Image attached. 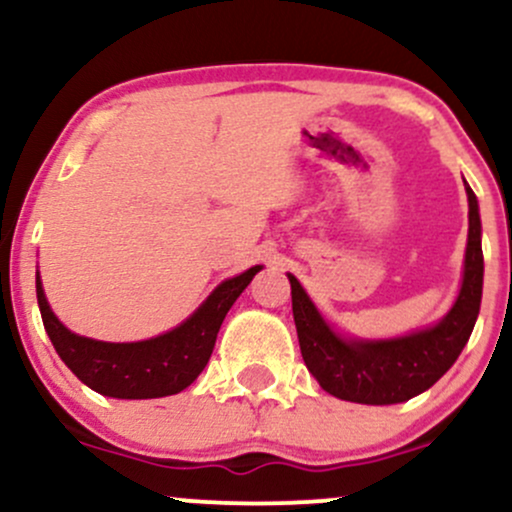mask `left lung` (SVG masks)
<instances>
[{
  "instance_id": "1",
  "label": "left lung",
  "mask_w": 512,
  "mask_h": 512,
  "mask_svg": "<svg viewBox=\"0 0 512 512\" xmlns=\"http://www.w3.org/2000/svg\"><path fill=\"white\" fill-rule=\"evenodd\" d=\"M469 202V233L462 284L452 308L436 325L392 339H358L337 332L310 301L301 281H291L293 320L305 366L330 395L356 404H399L421 395L448 373L462 354L481 308L484 252L479 202L464 182Z\"/></svg>"
}]
</instances>
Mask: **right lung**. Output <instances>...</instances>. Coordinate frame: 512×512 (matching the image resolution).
Returning <instances> with one entry per match:
<instances>
[{
    "label": "right lung",
    "instance_id": "obj_1",
    "mask_svg": "<svg viewBox=\"0 0 512 512\" xmlns=\"http://www.w3.org/2000/svg\"><path fill=\"white\" fill-rule=\"evenodd\" d=\"M260 269L262 264H255L221 281L185 322L142 342H98L67 330L45 298L40 272H35V293L52 346L81 383L105 397L156 399L195 383L209 363L223 317Z\"/></svg>",
    "mask_w": 512,
    "mask_h": 512
}]
</instances>
